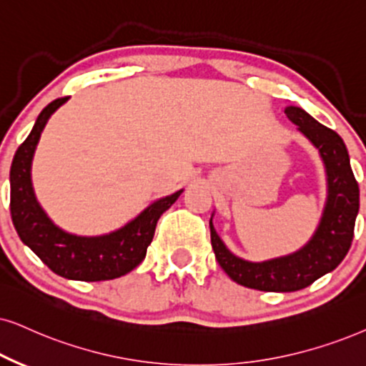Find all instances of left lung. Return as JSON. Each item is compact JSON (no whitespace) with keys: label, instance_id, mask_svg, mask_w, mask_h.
I'll return each instance as SVG.
<instances>
[{"label":"left lung","instance_id":"8db88e82","mask_svg":"<svg viewBox=\"0 0 366 366\" xmlns=\"http://www.w3.org/2000/svg\"><path fill=\"white\" fill-rule=\"evenodd\" d=\"M285 114L309 138L325 162L327 199L316 233L299 252L255 263L233 255L209 221L211 244L221 268L237 284L265 292H294L335 270L353 242L355 219L360 209L358 182L351 170L343 138L297 106L285 108Z\"/></svg>","mask_w":366,"mask_h":366}]
</instances>
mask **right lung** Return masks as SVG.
I'll use <instances>...</instances> for the list:
<instances>
[{
	"label": "right lung",
	"instance_id": "add662e5",
	"mask_svg": "<svg viewBox=\"0 0 366 366\" xmlns=\"http://www.w3.org/2000/svg\"><path fill=\"white\" fill-rule=\"evenodd\" d=\"M67 98L45 106L26 140L18 147L10 170V211L18 237L54 274L71 280L99 282L127 275L140 265L154 239L159 217L180 192L162 197L123 228L101 237H77L55 226L41 209L31 187V160L49 118Z\"/></svg>",
	"mask_w": 366,
	"mask_h": 366
}]
</instances>
